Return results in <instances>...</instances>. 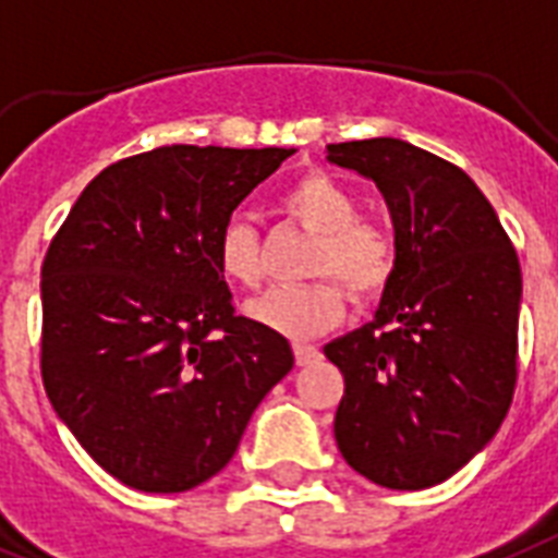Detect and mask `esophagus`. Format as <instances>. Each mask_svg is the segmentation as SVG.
Returning a JSON list of instances; mask_svg holds the SVG:
<instances>
[{
	"label": "esophagus",
	"instance_id": "obj_1",
	"mask_svg": "<svg viewBox=\"0 0 558 558\" xmlns=\"http://www.w3.org/2000/svg\"><path fill=\"white\" fill-rule=\"evenodd\" d=\"M318 357H320L318 347H312V343H294V361H298V366L315 364Z\"/></svg>",
	"mask_w": 558,
	"mask_h": 558
}]
</instances>
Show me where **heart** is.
I'll return each instance as SVG.
<instances>
[{
    "instance_id": "1",
    "label": "heart",
    "mask_w": 558,
    "mask_h": 558,
    "mask_svg": "<svg viewBox=\"0 0 558 558\" xmlns=\"http://www.w3.org/2000/svg\"><path fill=\"white\" fill-rule=\"evenodd\" d=\"M283 211L318 238L310 257L312 283L278 287L246 306L248 318L289 338H312L343 315V289L355 301H373L396 271V240L381 223L364 220L355 194L329 174H306L283 194ZM217 269L229 283L255 289L264 280L260 234L246 220H229L217 234ZM325 278L320 279L319 275ZM336 279L332 281L331 278Z\"/></svg>"
}]
</instances>
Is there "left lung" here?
<instances>
[{"instance_id":"obj_1","label":"left lung","mask_w":558,"mask_h":558,"mask_svg":"<svg viewBox=\"0 0 558 558\" xmlns=\"http://www.w3.org/2000/svg\"><path fill=\"white\" fill-rule=\"evenodd\" d=\"M373 180L396 226L375 318L324 347L343 375L335 441L355 473L424 490L496 436L515 389L522 269L490 201L459 166L396 137L326 146Z\"/></svg>"}]
</instances>
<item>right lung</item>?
Instances as JSON below:
<instances>
[{"mask_svg":"<svg viewBox=\"0 0 558 558\" xmlns=\"http://www.w3.org/2000/svg\"><path fill=\"white\" fill-rule=\"evenodd\" d=\"M294 148L162 146L111 162L43 264V384L99 468L183 493L232 461L292 369L280 332L234 315L217 234Z\"/></svg>","mask_w":558,"mask_h":558,"instance_id":"obj_1","label":"right lung"}]
</instances>
